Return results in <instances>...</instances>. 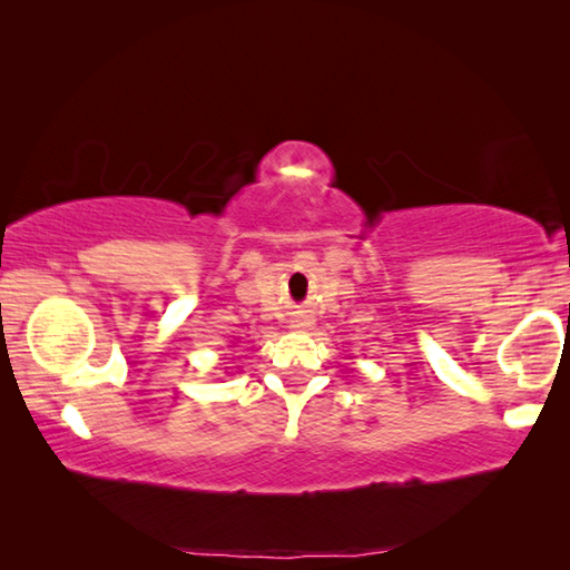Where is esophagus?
<instances>
[{
  "instance_id": "1",
  "label": "esophagus",
  "mask_w": 570,
  "mask_h": 570,
  "mask_svg": "<svg viewBox=\"0 0 570 570\" xmlns=\"http://www.w3.org/2000/svg\"><path fill=\"white\" fill-rule=\"evenodd\" d=\"M294 326H296V330H306V326H308V322H296Z\"/></svg>"
}]
</instances>
